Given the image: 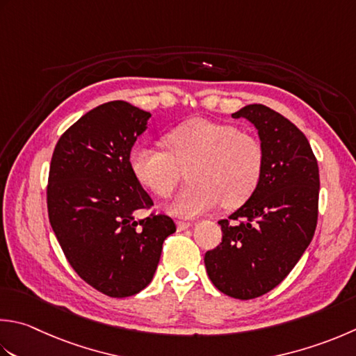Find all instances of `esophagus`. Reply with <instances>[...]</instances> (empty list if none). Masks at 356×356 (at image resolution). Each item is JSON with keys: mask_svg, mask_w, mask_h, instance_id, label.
I'll list each match as a JSON object with an SVG mask.
<instances>
[{"mask_svg": "<svg viewBox=\"0 0 356 356\" xmlns=\"http://www.w3.org/2000/svg\"><path fill=\"white\" fill-rule=\"evenodd\" d=\"M191 225H193V222H186V220H177V228H179V229L190 228Z\"/></svg>", "mask_w": 356, "mask_h": 356, "instance_id": "obj_1", "label": "esophagus"}]
</instances>
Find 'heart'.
Segmentation results:
<instances>
[{
	"mask_svg": "<svg viewBox=\"0 0 356 356\" xmlns=\"http://www.w3.org/2000/svg\"><path fill=\"white\" fill-rule=\"evenodd\" d=\"M166 151L136 146L129 168L146 190L168 199L182 182L188 184L171 207L179 216H197L222 204L234 210L253 196L266 166V151L256 136L232 123L190 118L163 137Z\"/></svg>",
	"mask_w": 356,
	"mask_h": 356,
	"instance_id": "b5f03b06",
	"label": "heart"
}]
</instances>
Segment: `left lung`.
Listing matches in <instances>:
<instances>
[{"instance_id":"1","label":"left lung","mask_w":356,"mask_h":356,"mask_svg":"<svg viewBox=\"0 0 356 356\" xmlns=\"http://www.w3.org/2000/svg\"><path fill=\"white\" fill-rule=\"evenodd\" d=\"M232 117L254 124L266 166L253 196L219 220L222 242L204 261L222 293L253 299L280 285L309 247L318 222L319 170L307 137L280 113L248 104Z\"/></svg>"}]
</instances>
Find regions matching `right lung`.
Segmentation results:
<instances>
[{
    "mask_svg": "<svg viewBox=\"0 0 356 356\" xmlns=\"http://www.w3.org/2000/svg\"><path fill=\"white\" fill-rule=\"evenodd\" d=\"M149 113L115 100L79 118L55 145L47 213L67 262L111 298L138 293L154 276L163 241L176 232L129 168V154Z\"/></svg>",
    "mask_w": 356,
    "mask_h": 356,
    "instance_id": "1",
    "label": "right lung"
}]
</instances>
